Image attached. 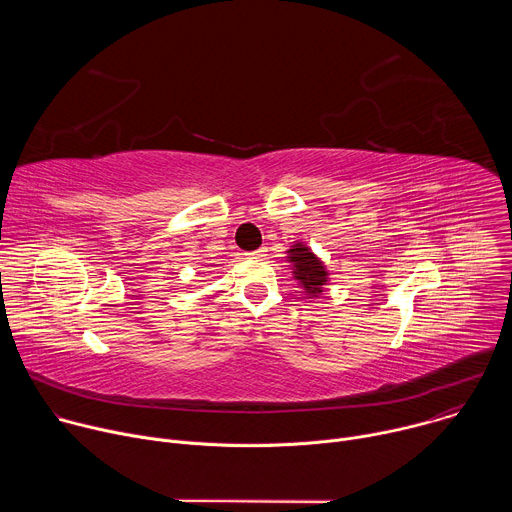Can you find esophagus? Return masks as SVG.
<instances>
[{
	"mask_svg": "<svg viewBox=\"0 0 512 512\" xmlns=\"http://www.w3.org/2000/svg\"><path fill=\"white\" fill-rule=\"evenodd\" d=\"M249 257H253V259H263L265 255H267V249L265 247H261V249H257V251H251V253H247Z\"/></svg>",
	"mask_w": 512,
	"mask_h": 512,
	"instance_id": "obj_1",
	"label": "esophagus"
}]
</instances>
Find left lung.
Masks as SVG:
<instances>
[{
	"label": "left lung",
	"mask_w": 512,
	"mask_h": 512,
	"mask_svg": "<svg viewBox=\"0 0 512 512\" xmlns=\"http://www.w3.org/2000/svg\"><path fill=\"white\" fill-rule=\"evenodd\" d=\"M287 253L289 263L294 265V277L300 281L304 294L308 298H318L322 294V285L328 281L324 263L302 243H296Z\"/></svg>",
	"instance_id": "1"
}]
</instances>
